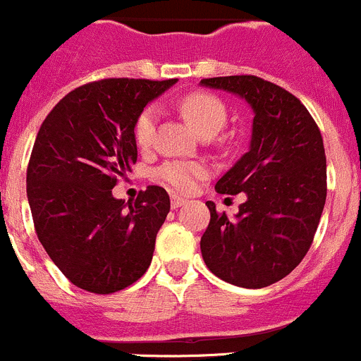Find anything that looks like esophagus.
I'll return each instance as SVG.
<instances>
[{
  "label": "esophagus",
  "mask_w": 361,
  "mask_h": 361,
  "mask_svg": "<svg viewBox=\"0 0 361 361\" xmlns=\"http://www.w3.org/2000/svg\"><path fill=\"white\" fill-rule=\"evenodd\" d=\"M188 203V200L180 198V196L172 195V209H179V207H184Z\"/></svg>",
  "instance_id": "34e87169"
}]
</instances>
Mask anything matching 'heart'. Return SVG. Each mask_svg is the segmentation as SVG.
<instances>
[{
	"label": "heart",
	"mask_w": 361,
	"mask_h": 361,
	"mask_svg": "<svg viewBox=\"0 0 361 361\" xmlns=\"http://www.w3.org/2000/svg\"><path fill=\"white\" fill-rule=\"evenodd\" d=\"M179 110L200 137L216 135L226 121V106L219 98L207 92H192L180 99ZM159 121V109L156 105L145 106L135 123V140L142 149L151 147L156 137ZM207 173V166L198 161H166L159 166L158 177L173 189L191 191L196 180Z\"/></svg>",
	"instance_id": "obj_1"
}]
</instances>
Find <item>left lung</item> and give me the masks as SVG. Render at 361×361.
I'll return each instance as SVG.
<instances>
[{"label": "left lung", "mask_w": 361, "mask_h": 361, "mask_svg": "<svg viewBox=\"0 0 361 361\" xmlns=\"http://www.w3.org/2000/svg\"><path fill=\"white\" fill-rule=\"evenodd\" d=\"M251 106L249 151L217 180L221 195L245 192L233 219L207 202L210 223L200 249L210 272L249 290L286 277L312 244L326 200L319 128L300 99L255 75L200 80Z\"/></svg>", "instance_id": "8db88e82"}]
</instances>
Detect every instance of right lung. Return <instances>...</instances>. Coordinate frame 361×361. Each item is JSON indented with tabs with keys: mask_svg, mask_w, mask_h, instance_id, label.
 <instances>
[{
	"mask_svg": "<svg viewBox=\"0 0 361 361\" xmlns=\"http://www.w3.org/2000/svg\"><path fill=\"white\" fill-rule=\"evenodd\" d=\"M176 82H91L68 92L38 131L26 177L35 230L56 267L82 290L116 293L151 265L169 192L149 185L126 203L112 189L137 161L138 116Z\"/></svg>",
	"mask_w": 361,
	"mask_h": 361,
	"instance_id": "right-lung-1",
	"label": "right lung"
}]
</instances>
